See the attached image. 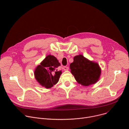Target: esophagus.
I'll list each match as a JSON object with an SVG mask.
<instances>
[{
    "mask_svg": "<svg viewBox=\"0 0 129 129\" xmlns=\"http://www.w3.org/2000/svg\"><path fill=\"white\" fill-rule=\"evenodd\" d=\"M63 69L64 71H67V70H69V67H66V66L63 67Z\"/></svg>",
    "mask_w": 129,
    "mask_h": 129,
    "instance_id": "obj_1",
    "label": "esophagus"
}]
</instances>
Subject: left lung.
<instances>
[{"label":"left lung","instance_id":"1","mask_svg":"<svg viewBox=\"0 0 129 129\" xmlns=\"http://www.w3.org/2000/svg\"><path fill=\"white\" fill-rule=\"evenodd\" d=\"M73 60L70 68L71 73L79 84L88 86L99 81L101 69L97 62L89 60L82 55L75 56Z\"/></svg>","mask_w":129,"mask_h":129}]
</instances>
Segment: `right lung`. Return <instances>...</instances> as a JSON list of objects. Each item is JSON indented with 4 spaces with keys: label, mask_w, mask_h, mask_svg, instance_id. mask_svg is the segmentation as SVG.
<instances>
[{
    "label": "right lung",
    "mask_w": 129,
    "mask_h": 129,
    "mask_svg": "<svg viewBox=\"0 0 129 129\" xmlns=\"http://www.w3.org/2000/svg\"><path fill=\"white\" fill-rule=\"evenodd\" d=\"M60 66L57 59L53 55H48L38 65L34 71L35 77L41 86L46 89L52 88L56 84L62 74L58 67Z\"/></svg>",
    "instance_id": "right-lung-1"
}]
</instances>
